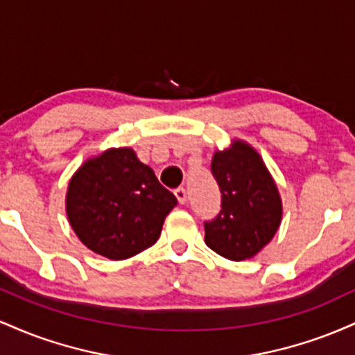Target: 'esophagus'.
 I'll list each match as a JSON object with an SVG mask.
<instances>
[{
    "label": "esophagus",
    "mask_w": 355,
    "mask_h": 355,
    "mask_svg": "<svg viewBox=\"0 0 355 355\" xmlns=\"http://www.w3.org/2000/svg\"><path fill=\"white\" fill-rule=\"evenodd\" d=\"M175 197H177V200H178V203H180V205H183V203L187 202V190L185 189H177L175 190Z\"/></svg>",
    "instance_id": "esophagus-1"
}]
</instances>
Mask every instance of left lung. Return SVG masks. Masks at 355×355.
Instances as JSON below:
<instances>
[{
  "label": "left lung",
  "mask_w": 355,
  "mask_h": 355,
  "mask_svg": "<svg viewBox=\"0 0 355 355\" xmlns=\"http://www.w3.org/2000/svg\"><path fill=\"white\" fill-rule=\"evenodd\" d=\"M211 173L222 191V210L205 223V243L229 260L252 259L282 222L277 183L259 152L239 138L214 153Z\"/></svg>",
  "instance_id": "8db88e82"
}]
</instances>
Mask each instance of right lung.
I'll return each instance as SVG.
<instances>
[{"mask_svg": "<svg viewBox=\"0 0 355 355\" xmlns=\"http://www.w3.org/2000/svg\"><path fill=\"white\" fill-rule=\"evenodd\" d=\"M177 205L172 191L130 146L89 157L68 183L67 217L83 245L110 260L152 247Z\"/></svg>", "mask_w": 355, "mask_h": 355, "instance_id": "obj_1", "label": "right lung"}]
</instances>
